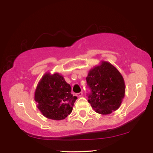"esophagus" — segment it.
<instances>
[{
	"label": "esophagus",
	"mask_w": 153,
	"mask_h": 153,
	"mask_svg": "<svg viewBox=\"0 0 153 153\" xmlns=\"http://www.w3.org/2000/svg\"><path fill=\"white\" fill-rule=\"evenodd\" d=\"M76 95L77 96V97H81V96L83 95V93H82V92H79V93L76 94Z\"/></svg>",
	"instance_id": "obj_1"
}]
</instances>
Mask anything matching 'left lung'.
<instances>
[{"mask_svg":"<svg viewBox=\"0 0 153 153\" xmlns=\"http://www.w3.org/2000/svg\"><path fill=\"white\" fill-rule=\"evenodd\" d=\"M91 93L88 102L100 114H109L119 108L125 96L123 77L112 64L102 61L89 71L86 78Z\"/></svg>","mask_w":153,"mask_h":153,"instance_id":"1","label":"left lung"}]
</instances>
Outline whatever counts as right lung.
<instances>
[{
	"mask_svg": "<svg viewBox=\"0 0 153 153\" xmlns=\"http://www.w3.org/2000/svg\"><path fill=\"white\" fill-rule=\"evenodd\" d=\"M77 98L71 94L69 84L57 73L45 74L34 93V100L42 114L56 120L64 119L71 113Z\"/></svg>",
	"mask_w": 153,
	"mask_h": 153,
	"instance_id": "obj_1",
	"label": "right lung"
}]
</instances>
